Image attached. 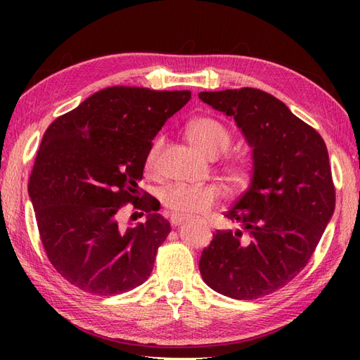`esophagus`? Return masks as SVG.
<instances>
[{
    "instance_id": "1",
    "label": "esophagus",
    "mask_w": 360,
    "mask_h": 360,
    "mask_svg": "<svg viewBox=\"0 0 360 360\" xmlns=\"http://www.w3.org/2000/svg\"><path fill=\"white\" fill-rule=\"evenodd\" d=\"M186 219H187V218L182 217V215H172V217H170V223H172L173 227H176V226H179V224L184 223Z\"/></svg>"
}]
</instances>
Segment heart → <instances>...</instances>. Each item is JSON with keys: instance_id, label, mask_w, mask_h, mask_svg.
Returning <instances> with one entry per match:
<instances>
[{"instance_id": "b5f03b06", "label": "heart", "mask_w": 360, "mask_h": 360, "mask_svg": "<svg viewBox=\"0 0 360 360\" xmlns=\"http://www.w3.org/2000/svg\"><path fill=\"white\" fill-rule=\"evenodd\" d=\"M186 133L190 143L209 158H218L231 147L232 137L219 120L212 117H196L188 122ZM162 139H156L145 155V170L153 172L158 162ZM226 176L233 187H243L250 178V165L244 160H235L226 165ZM221 198L223 188L217 184L184 186L176 184L164 190L162 204L176 215H202L209 212Z\"/></svg>"}]
</instances>
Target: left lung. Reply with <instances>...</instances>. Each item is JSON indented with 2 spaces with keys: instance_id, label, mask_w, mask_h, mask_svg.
<instances>
[{
  "instance_id": "1",
  "label": "left lung",
  "mask_w": 360,
  "mask_h": 360,
  "mask_svg": "<svg viewBox=\"0 0 360 360\" xmlns=\"http://www.w3.org/2000/svg\"><path fill=\"white\" fill-rule=\"evenodd\" d=\"M233 117L252 148L250 186L224 217L200 259L205 285L236 300L283 288L308 264L335 205L330 158L314 128L255 88L198 94Z\"/></svg>"
}]
</instances>
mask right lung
<instances>
[{
    "mask_svg": "<svg viewBox=\"0 0 360 360\" xmlns=\"http://www.w3.org/2000/svg\"><path fill=\"white\" fill-rule=\"evenodd\" d=\"M190 97V91L105 88L46 129L29 196L46 255L75 288L117 295L150 277L170 223L151 198L139 202L137 182L151 141ZM129 202L148 219L122 229L117 217Z\"/></svg>",
    "mask_w": 360,
    "mask_h": 360,
    "instance_id": "add662e5",
    "label": "right lung"
}]
</instances>
